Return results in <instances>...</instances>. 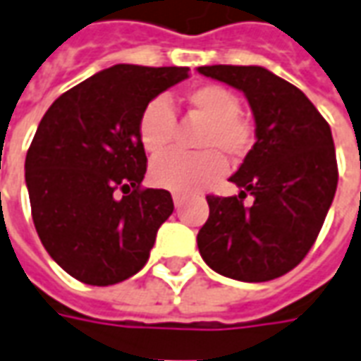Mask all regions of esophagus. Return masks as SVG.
<instances>
[{"mask_svg": "<svg viewBox=\"0 0 361 361\" xmlns=\"http://www.w3.org/2000/svg\"><path fill=\"white\" fill-rule=\"evenodd\" d=\"M172 197H173V205H176V209H180L181 203H183V199H181L180 195H178V193H173Z\"/></svg>", "mask_w": 361, "mask_h": 361, "instance_id": "34e87169", "label": "esophagus"}]
</instances>
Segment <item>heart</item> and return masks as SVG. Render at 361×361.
Masks as SVG:
<instances>
[{
    "mask_svg": "<svg viewBox=\"0 0 361 361\" xmlns=\"http://www.w3.org/2000/svg\"><path fill=\"white\" fill-rule=\"evenodd\" d=\"M185 105L193 119L205 123L197 138L199 154L162 156L152 164L150 178L158 188L180 195L197 193L215 183L226 170L223 156L242 160L254 145V130L240 115V99L216 84L191 87ZM176 137V115L170 103L158 97L146 105L138 119V138L148 154H164Z\"/></svg>",
    "mask_w": 361,
    "mask_h": 361,
    "instance_id": "b5f03b06",
    "label": "heart"
}]
</instances>
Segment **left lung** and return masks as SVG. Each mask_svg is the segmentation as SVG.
<instances>
[{"mask_svg": "<svg viewBox=\"0 0 361 361\" xmlns=\"http://www.w3.org/2000/svg\"><path fill=\"white\" fill-rule=\"evenodd\" d=\"M199 74L240 90L256 142L231 181L238 195H209L197 234L201 258L216 274L258 283L283 276L311 250L338 183L326 121L299 87L262 66H201ZM250 192L255 203L243 207Z\"/></svg>", "mask_w": 361, "mask_h": 361, "instance_id": "obj_1", "label": "left lung"}]
</instances>
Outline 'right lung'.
I'll return each mask as SVG.
<instances>
[{
  "mask_svg": "<svg viewBox=\"0 0 361 361\" xmlns=\"http://www.w3.org/2000/svg\"><path fill=\"white\" fill-rule=\"evenodd\" d=\"M185 78L189 68L117 64L62 93L39 123L25 160L32 223L78 281L113 286L148 262L173 201L166 189H140L138 119Z\"/></svg>",
  "mask_w": 361,
  "mask_h": 361,
  "instance_id": "1",
  "label": "right lung"
}]
</instances>
